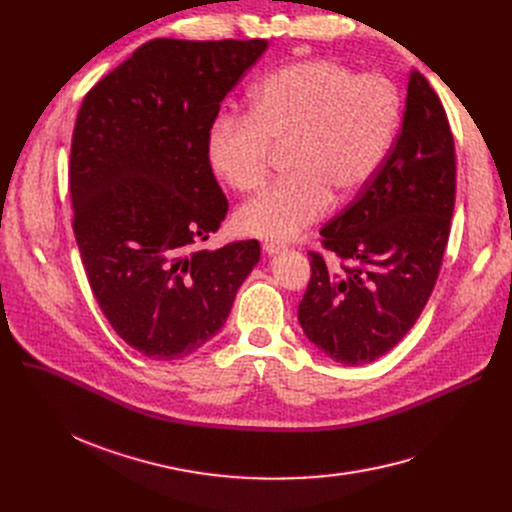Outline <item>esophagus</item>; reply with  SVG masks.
I'll return each mask as SVG.
<instances>
[{"label": "esophagus", "mask_w": 512, "mask_h": 512, "mask_svg": "<svg viewBox=\"0 0 512 512\" xmlns=\"http://www.w3.org/2000/svg\"><path fill=\"white\" fill-rule=\"evenodd\" d=\"M284 247L280 245V242H274V240H265L263 242V251L267 253V255H274V253H280Z\"/></svg>", "instance_id": "1"}]
</instances>
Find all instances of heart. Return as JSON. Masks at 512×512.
Masks as SVG:
<instances>
[{
    "label": "heart",
    "instance_id": "heart-1",
    "mask_svg": "<svg viewBox=\"0 0 512 512\" xmlns=\"http://www.w3.org/2000/svg\"><path fill=\"white\" fill-rule=\"evenodd\" d=\"M402 116V97L382 72L357 74L334 60H305L267 74L249 116L226 114L207 134L213 172L236 193L267 182L274 151L288 178L236 211L242 234L284 240L336 203L355 199L380 172Z\"/></svg>",
    "mask_w": 512,
    "mask_h": 512
}]
</instances>
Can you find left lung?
I'll use <instances>...</instances> for the list:
<instances>
[{"instance_id": "8db88e82", "label": "left lung", "mask_w": 512, "mask_h": 512, "mask_svg": "<svg viewBox=\"0 0 512 512\" xmlns=\"http://www.w3.org/2000/svg\"><path fill=\"white\" fill-rule=\"evenodd\" d=\"M456 195L454 139L444 105L413 70L398 139L380 172L321 228L299 321L342 365L380 359L415 326L436 286Z\"/></svg>"}]
</instances>
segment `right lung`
<instances>
[{
    "instance_id": "add662e5",
    "label": "right lung",
    "mask_w": 512,
    "mask_h": 512,
    "mask_svg": "<svg viewBox=\"0 0 512 512\" xmlns=\"http://www.w3.org/2000/svg\"><path fill=\"white\" fill-rule=\"evenodd\" d=\"M265 49V39H153L78 110L76 245L110 326L149 359H182L218 334L259 261V240L197 245L228 213L207 157L209 128Z\"/></svg>"
}]
</instances>
